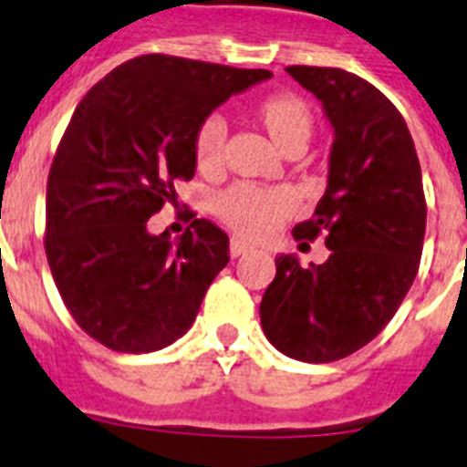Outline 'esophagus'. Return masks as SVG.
Segmentation results:
<instances>
[{"label": "esophagus", "mask_w": 467, "mask_h": 467, "mask_svg": "<svg viewBox=\"0 0 467 467\" xmlns=\"http://www.w3.org/2000/svg\"><path fill=\"white\" fill-rule=\"evenodd\" d=\"M247 250H250V247H247L241 238H231V245H229L231 257H241V254H245Z\"/></svg>", "instance_id": "1"}]
</instances>
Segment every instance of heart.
<instances>
[{
  "mask_svg": "<svg viewBox=\"0 0 467 467\" xmlns=\"http://www.w3.org/2000/svg\"><path fill=\"white\" fill-rule=\"evenodd\" d=\"M247 114L285 154H299L316 126L311 105L292 90L259 95L247 105ZM224 142L226 130L220 117H205L203 121H198L192 135L193 163L198 172L214 175L224 168ZM214 213L238 236L262 241L295 213V196L287 189L234 184L217 196Z\"/></svg>",
  "mask_w": 467,
  "mask_h": 467,
  "instance_id": "heart-1",
  "label": "heart"
}]
</instances>
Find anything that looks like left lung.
I'll return each instance as SVG.
<instances>
[{
  "mask_svg": "<svg viewBox=\"0 0 467 467\" xmlns=\"http://www.w3.org/2000/svg\"><path fill=\"white\" fill-rule=\"evenodd\" d=\"M334 128L329 180L296 241L325 236L327 262L275 259L259 304L266 339L301 362H334L390 323L419 274L426 196L414 140L398 107L358 74L292 65Z\"/></svg>",
  "mask_w": 467,
  "mask_h": 467,
  "instance_id": "obj_1",
  "label": "left lung"
}]
</instances>
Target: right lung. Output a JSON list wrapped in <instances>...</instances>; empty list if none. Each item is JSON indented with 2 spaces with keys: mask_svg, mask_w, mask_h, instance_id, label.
Wrapping results in <instances>:
<instances>
[{
  "mask_svg": "<svg viewBox=\"0 0 467 467\" xmlns=\"http://www.w3.org/2000/svg\"><path fill=\"white\" fill-rule=\"evenodd\" d=\"M150 53L111 69L74 109L47 184V259L69 316L119 353L166 348L192 327L229 236L192 220L177 241L147 220L177 205V182L196 171L192 135L214 107L269 79Z\"/></svg>",
  "mask_w": 467,
  "mask_h": 467,
  "instance_id": "obj_1",
  "label": "right lung"
}]
</instances>
